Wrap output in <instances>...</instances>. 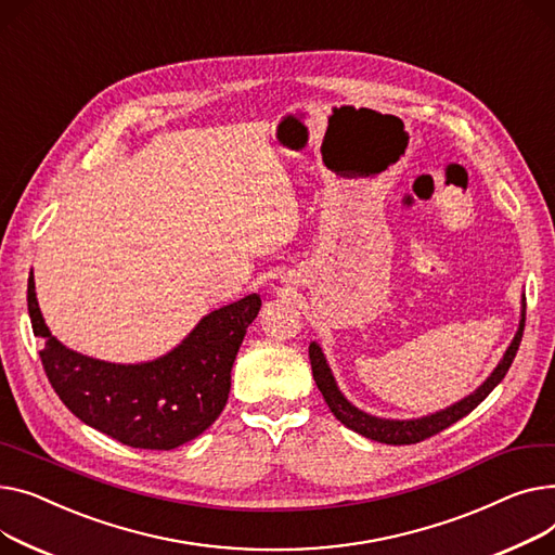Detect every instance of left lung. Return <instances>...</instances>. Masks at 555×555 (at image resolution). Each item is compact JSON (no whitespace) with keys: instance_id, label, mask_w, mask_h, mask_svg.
I'll use <instances>...</instances> for the list:
<instances>
[{"instance_id":"obj_1","label":"left lung","mask_w":555,"mask_h":555,"mask_svg":"<svg viewBox=\"0 0 555 555\" xmlns=\"http://www.w3.org/2000/svg\"><path fill=\"white\" fill-rule=\"evenodd\" d=\"M525 309H527V300H525ZM525 322H527V313L522 311V322H519V330L511 343V347L506 349L502 363L495 367V372L486 378V383L473 392L470 397H466L464 401L454 403L452 408L437 412L433 416L426 418H414V421H387V418H376L370 416L361 410H356L336 387V380L327 367V361L320 351V347L315 343L309 345V361H311V370H313V378L315 385L322 392L324 401H327L330 410L334 412V416L347 426L349 430L363 435L367 439H374L378 443H387V446H410V443H418L423 439H430L433 435L450 428L452 423H457L460 418H464L466 414H470L488 395L493 392L495 385L506 376L513 358L519 349V343H522V334H525Z\"/></svg>"}]
</instances>
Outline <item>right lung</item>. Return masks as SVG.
Listing matches in <instances>:
<instances>
[{"instance_id": "add662e5", "label": "right lung", "mask_w": 555, "mask_h": 555, "mask_svg": "<svg viewBox=\"0 0 555 555\" xmlns=\"http://www.w3.org/2000/svg\"><path fill=\"white\" fill-rule=\"evenodd\" d=\"M33 334L44 338L40 361L60 401L87 426L143 450H172L210 428L231 392V370L257 318V293L208 313L168 356L143 365L93 361L60 345L28 278Z\"/></svg>"}]
</instances>
